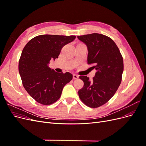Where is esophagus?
<instances>
[{"label":"esophagus","instance_id":"1","mask_svg":"<svg viewBox=\"0 0 146 146\" xmlns=\"http://www.w3.org/2000/svg\"><path fill=\"white\" fill-rule=\"evenodd\" d=\"M78 78H79V77H78V76H77V75L75 74H73V78L74 79H78Z\"/></svg>","mask_w":146,"mask_h":146}]
</instances>
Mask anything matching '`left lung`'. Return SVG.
Here are the masks:
<instances>
[{
  "instance_id": "obj_1",
  "label": "left lung",
  "mask_w": 146,
  "mask_h": 146,
  "mask_svg": "<svg viewBox=\"0 0 146 146\" xmlns=\"http://www.w3.org/2000/svg\"><path fill=\"white\" fill-rule=\"evenodd\" d=\"M86 45L88 64L97 72L92 80L80 76L84 82L78 91V96L86 106L98 108L104 105L115 94L122 81L123 70V58L112 39L99 33L78 36Z\"/></svg>"
}]
</instances>
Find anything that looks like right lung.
<instances>
[{"label": "right lung", "mask_w": 146, "mask_h": 146, "mask_svg": "<svg viewBox=\"0 0 146 146\" xmlns=\"http://www.w3.org/2000/svg\"><path fill=\"white\" fill-rule=\"evenodd\" d=\"M76 36L42 35L30 40L23 48L19 72L25 90L37 102L48 105L61 97L63 87L72 79L67 72L58 73L48 67L51 59L58 58L61 48Z\"/></svg>", "instance_id": "right-lung-1"}]
</instances>
